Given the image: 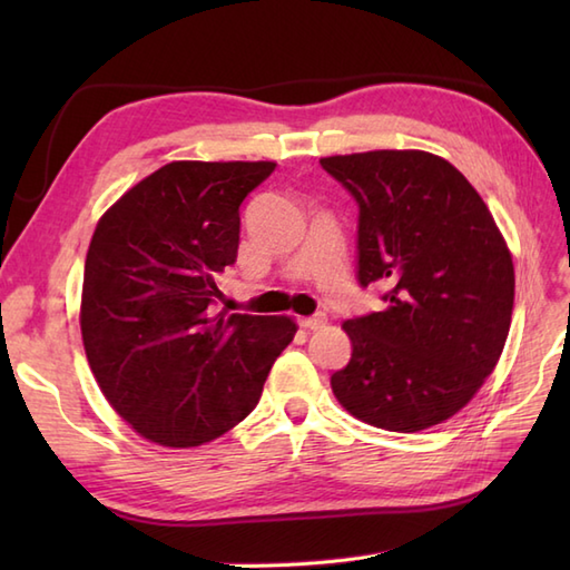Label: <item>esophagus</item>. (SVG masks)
Segmentation results:
<instances>
[{
	"instance_id": "1",
	"label": "esophagus",
	"mask_w": 570,
	"mask_h": 570,
	"mask_svg": "<svg viewBox=\"0 0 570 570\" xmlns=\"http://www.w3.org/2000/svg\"><path fill=\"white\" fill-rule=\"evenodd\" d=\"M298 323H301V328H308V331H318V328H323V325H325V323H328V318H325V313H313V316H306V318H301Z\"/></svg>"
}]
</instances>
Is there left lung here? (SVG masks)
Instances as JSON below:
<instances>
[{"label":"left lung","mask_w":570,"mask_h":570,"mask_svg":"<svg viewBox=\"0 0 570 570\" xmlns=\"http://www.w3.org/2000/svg\"><path fill=\"white\" fill-rule=\"evenodd\" d=\"M321 166L357 203V282L384 311L343 323L350 362L331 386L355 419L414 433L451 419L498 365L514 266L485 200L441 156L365 151Z\"/></svg>","instance_id":"1"}]
</instances>
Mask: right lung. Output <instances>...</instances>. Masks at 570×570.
I'll return each mask as SVG.
<instances>
[{"instance_id": "obj_1", "label": "right lung", "mask_w": 570, "mask_h": 570, "mask_svg": "<svg viewBox=\"0 0 570 570\" xmlns=\"http://www.w3.org/2000/svg\"><path fill=\"white\" fill-rule=\"evenodd\" d=\"M272 161H174L129 188L85 259V355L112 409L168 448L208 443L257 406L294 341L286 316L215 313V276L235 264L239 205Z\"/></svg>"}]
</instances>
